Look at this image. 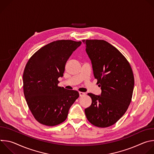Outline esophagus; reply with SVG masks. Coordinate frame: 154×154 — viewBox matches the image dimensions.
Instances as JSON below:
<instances>
[{"label": "esophagus", "instance_id": "esophagus-1", "mask_svg": "<svg viewBox=\"0 0 154 154\" xmlns=\"http://www.w3.org/2000/svg\"><path fill=\"white\" fill-rule=\"evenodd\" d=\"M85 94H85V93H83V92H79V95H80V97L84 96Z\"/></svg>", "mask_w": 154, "mask_h": 154}]
</instances>
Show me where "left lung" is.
I'll use <instances>...</instances> for the list:
<instances>
[{
    "label": "left lung",
    "mask_w": 154,
    "mask_h": 154,
    "mask_svg": "<svg viewBox=\"0 0 154 154\" xmlns=\"http://www.w3.org/2000/svg\"><path fill=\"white\" fill-rule=\"evenodd\" d=\"M91 60L97 84L102 93H93L90 106L85 109L87 119L101 128L115 124L126 112L132 98L134 75L126 58L104 40L83 39Z\"/></svg>",
    "instance_id": "1"
}]
</instances>
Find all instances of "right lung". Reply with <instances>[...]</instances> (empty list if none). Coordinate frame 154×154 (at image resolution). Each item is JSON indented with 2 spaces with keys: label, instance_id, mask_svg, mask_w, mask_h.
I'll return each instance as SVG.
<instances>
[{
  "label": "right lung",
  "instance_id": "obj_1",
  "mask_svg": "<svg viewBox=\"0 0 154 154\" xmlns=\"http://www.w3.org/2000/svg\"><path fill=\"white\" fill-rule=\"evenodd\" d=\"M81 41L59 40L42 47L29 60L23 73V91L29 108L40 124L55 126L67 118L79 97L77 91L58 86L65 65Z\"/></svg>",
  "mask_w": 154,
  "mask_h": 154
}]
</instances>
